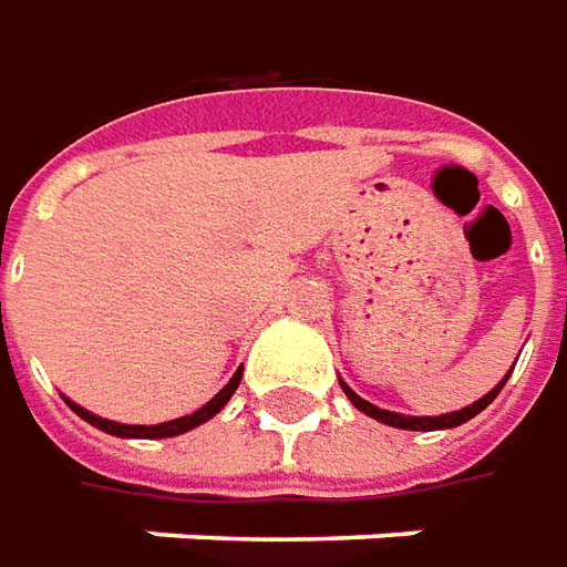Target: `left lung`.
Segmentation results:
<instances>
[{
    "label": "left lung",
    "instance_id": "1",
    "mask_svg": "<svg viewBox=\"0 0 567 567\" xmlns=\"http://www.w3.org/2000/svg\"><path fill=\"white\" fill-rule=\"evenodd\" d=\"M509 373H513V370H509ZM509 373H506V377H503V380H499L497 385L487 392V395H482L478 401H472L470 408L454 410V413H441V416H404V413H395V410H382V408H377V404L364 401V398L358 395V392H351L349 385H346L342 380H339V385H342V392H346V398H349L354 408L361 410V413H367V416H373V420H380V423L395 425V429H410V432H435V429H454V425L470 423L472 416H478V413H482V410H485L487 404H491V401L499 395V389L506 385Z\"/></svg>",
    "mask_w": 567,
    "mask_h": 567
}]
</instances>
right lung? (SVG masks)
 I'll use <instances>...</instances> for the list:
<instances>
[{
	"label": "right lung",
	"instance_id": "1",
	"mask_svg": "<svg viewBox=\"0 0 567 567\" xmlns=\"http://www.w3.org/2000/svg\"><path fill=\"white\" fill-rule=\"evenodd\" d=\"M240 377H244V367L234 373L231 380H228V385L218 392L213 401H206L200 410H194L190 416H178V420H169V423H157V425H128V423H113V420H104V416H95L92 410L80 408L76 401H70V398H64L68 401V408L76 413V416H82L89 425H95V429H101V432H107V435H116V439H172V435H185V432H190V429H197V425H203L206 420H213L218 410L225 408L228 401H231V395L237 392V385H240Z\"/></svg>",
	"mask_w": 567,
	"mask_h": 567
}]
</instances>
